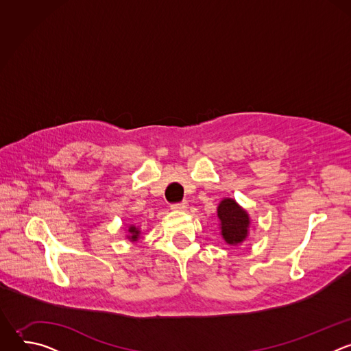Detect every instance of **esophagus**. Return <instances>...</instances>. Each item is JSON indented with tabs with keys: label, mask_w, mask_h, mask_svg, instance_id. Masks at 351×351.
<instances>
[{
	"label": "esophagus",
	"mask_w": 351,
	"mask_h": 351,
	"mask_svg": "<svg viewBox=\"0 0 351 351\" xmlns=\"http://www.w3.org/2000/svg\"><path fill=\"white\" fill-rule=\"evenodd\" d=\"M187 207H189L187 202H182V203H179V204H173L171 208H172L173 211H186Z\"/></svg>",
	"instance_id": "esophagus-1"
}]
</instances>
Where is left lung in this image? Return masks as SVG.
Here are the masks:
<instances>
[{
	"mask_svg": "<svg viewBox=\"0 0 351 351\" xmlns=\"http://www.w3.org/2000/svg\"><path fill=\"white\" fill-rule=\"evenodd\" d=\"M217 217L219 219V233L226 244L234 247L247 240L252 219H250L247 210L243 208L234 198H222L217 208Z\"/></svg>",
	"mask_w": 351,
	"mask_h": 351,
	"instance_id": "1",
	"label": "left lung"
}]
</instances>
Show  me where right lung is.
I'll list each match as a JSON object with an SVG mask.
<instances>
[{"mask_svg": "<svg viewBox=\"0 0 351 351\" xmlns=\"http://www.w3.org/2000/svg\"><path fill=\"white\" fill-rule=\"evenodd\" d=\"M140 234H141V230L138 226H134V225H129L128 229H126V239L130 241V243H137L138 239H140Z\"/></svg>", "mask_w": 351, "mask_h": 351, "instance_id": "right-lung-1", "label": "right lung"}]
</instances>
